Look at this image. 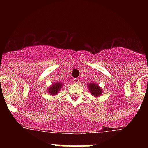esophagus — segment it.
Segmentation results:
<instances>
[{
    "label": "esophagus",
    "instance_id": "obj_1",
    "mask_svg": "<svg viewBox=\"0 0 148 148\" xmlns=\"http://www.w3.org/2000/svg\"><path fill=\"white\" fill-rule=\"evenodd\" d=\"M73 82H74V83L75 84H79L80 83V79H79V78H74V79H73Z\"/></svg>",
    "mask_w": 148,
    "mask_h": 148
}]
</instances>
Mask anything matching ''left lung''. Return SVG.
<instances>
[{
    "instance_id": "8db88e82",
    "label": "left lung",
    "mask_w": 148,
    "mask_h": 148,
    "mask_svg": "<svg viewBox=\"0 0 148 148\" xmlns=\"http://www.w3.org/2000/svg\"><path fill=\"white\" fill-rule=\"evenodd\" d=\"M87 88L90 90V94L92 95H93L94 97L99 98V96L101 95V94H102L103 92L102 89L101 88V87H99V84L96 83H92H92L88 84Z\"/></svg>"
}]
</instances>
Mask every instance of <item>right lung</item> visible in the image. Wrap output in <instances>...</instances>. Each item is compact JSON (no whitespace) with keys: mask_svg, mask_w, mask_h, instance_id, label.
<instances>
[{"mask_svg":"<svg viewBox=\"0 0 148 148\" xmlns=\"http://www.w3.org/2000/svg\"><path fill=\"white\" fill-rule=\"evenodd\" d=\"M63 86H64V84L61 82H54L47 88L48 93L50 94L51 95H56L60 92Z\"/></svg>","mask_w":148,"mask_h":148,"instance_id":"obj_1","label":"right lung"}]
</instances>
